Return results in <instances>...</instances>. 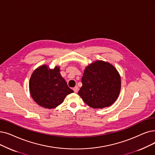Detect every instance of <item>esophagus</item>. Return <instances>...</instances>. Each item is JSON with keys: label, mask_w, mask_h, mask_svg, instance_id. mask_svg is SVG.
Instances as JSON below:
<instances>
[{"label": "esophagus", "mask_w": 155, "mask_h": 155, "mask_svg": "<svg viewBox=\"0 0 155 155\" xmlns=\"http://www.w3.org/2000/svg\"><path fill=\"white\" fill-rule=\"evenodd\" d=\"M73 90V91L75 92V93H77V92H78V87L77 86H75V87H74Z\"/></svg>", "instance_id": "esophagus-1"}]
</instances>
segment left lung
Returning a JSON list of instances; mask_svg holds the SVG:
<instances>
[{
	"label": "left lung",
	"mask_w": 155,
	"mask_h": 155,
	"mask_svg": "<svg viewBox=\"0 0 155 155\" xmlns=\"http://www.w3.org/2000/svg\"><path fill=\"white\" fill-rule=\"evenodd\" d=\"M82 83L78 95L93 108H104L113 104L121 89V78L116 68L99 60L86 67Z\"/></svg>",
	"instance_id": "obj_1"
}]
</instances>
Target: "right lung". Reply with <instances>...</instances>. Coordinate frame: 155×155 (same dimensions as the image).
Returning a JSON list of instances; mask_svg holds the SVG:
<instances>
[{"label":"right lung","instance_id":"add662e5","mask_svg":"<svg viewBox=\"0 0 155 155\" xmlns=\"http://www.w3.org/2000/svg\"><path fill=\"white\" fill-rule=\"evenodd\" d=\"M59 71V66L50 69L44 64L33 72L29 82L30 92L38 105L54 108L63 102L68 94L73 92Z\"/></svg>","mask_w":155,"mask_h":155}]
</instances>
